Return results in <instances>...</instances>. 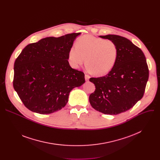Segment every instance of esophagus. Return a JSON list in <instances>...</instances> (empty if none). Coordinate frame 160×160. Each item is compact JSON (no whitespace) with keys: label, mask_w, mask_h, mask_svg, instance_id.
Listing matches in <instances>:
<instances>
[{"label":"esophagus","mask_w":160,"mask_h":160,"mask_svg":"<svg viewBox=\"0 0 160 160\" xmlns=\"http://www.w3.org/2000/svg\"><path fill=\"white\" fill-rule=\"evenodd\" d=\"M90 78V76L88 75H85V79L86 81H88Z\"/></svg>","instance_id":"esophagus-1"}]
</instances>
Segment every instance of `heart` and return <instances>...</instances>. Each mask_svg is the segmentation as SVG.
<instances>
[{"mask_svg":"<svg viewBox=\"0 0 160 160\" xmlns=\"http://www.w3.org/2000/svg\"><path fill=\"white\" fill-rule=\"evenodd\" d=\"M75 47L68 52L69 62L75 68L85 60L88 70L95 76L102 77L108 74L117 63L118 48L112 40L85 35L77 40Z\"/></svg>","mask_w":160,"mask_h":160,"instance_id":"obj_1","label":"heart"}]
</instances>
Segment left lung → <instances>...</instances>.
Returning <instances> with one entry per match:
<instances>
[{"mask_svg": "<svg viewBox=\"0 0 160 160\" xmlns=\"http://www.w3.org/2000/svg\"><path fill=\"white\" fill-rule=\"evenodd\" d=\"M115 42L118 56L113 69L106 76L90 78L96 86L89 102L105 115H118L132 108L143 97L149 70L142 50L130 40L117 35L99 36Z\"/></svg>", "mask_w": 160, "mask_h": 160, "instance_id": "obj_1", "label": "left lung"}]
</instances>
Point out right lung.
<instances>
[{"label":"right lung","mask_w":160,"mask_h":160,"mask_svg":"<svg viewBox=\"0 0 160 160\" xmlns=\"http://www.w3.org/2000/svg\"><path fill=\"white\" fill-rule=\"evenodd\" d=\"M80 33L42 38L27 45L16 59L13 87L30 111L46 115L61 109L71 90L85 83L84 73L68 62V52Z\"/></svg>","instance_id":"1"}]
</instances>
